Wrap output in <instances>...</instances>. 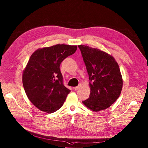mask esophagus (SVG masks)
I'll use <instances>...</instances> for the list:
<instances>
[{
	"label": "esophagus",
	"mask_w": 148,
	"mask_h": 148,
	"mask_svg": "<svg viewBox=\"0 0 148 148\" xmlns=\"http://www.w3.org/2000/svg\"><path fill=\"white\" fill-rule=\"evenodd\" d=\"M81 86V84H79V85L77 86H75V87H74V88H73V89H74L75 91H77V90H79V89L80 88Z\"/></svg>",
	"instance_id": "34e87169"
}]
</instances>
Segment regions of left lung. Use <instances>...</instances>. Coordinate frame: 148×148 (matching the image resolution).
Instances as JSON below:
<instances>
[{
    "label": "left lung",
    "mask_w": 148,
    "mask_h": 148,
    "mask_svg": "<svg viewBox=\"0 0 148 148\" xmlns=\"http://www.w3.org/2000/svg\"><path fill=\"white\" fill-rule=\"evenodd\" d=\"M89 76L90 94L82 101L88 109L98 112L110 107L119 97L123 78L115 58L100 49L78 45Z\"/></svg>",
    "instance_id": "8db88e82"
}]
</instances>
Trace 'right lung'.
<instances>
[{
  "mask_svg": "<svg viewBox=\"0 0 148 148\" xmlns=\"http://www.w3.org/2000/svg\"><path fill=\"white\" fill-rule=\"evenodd\" d=\"M76 49V45L57 44L32 54L23 72V84L28 99L39 110L51 114L63 106L71 90L63 85L60 66Z\"/></svg>",
  "mask_w": 148,
  "mask_h": 148,
  "instance_id": "obj_1",
  "label": "right lung"
}]
</instances>
